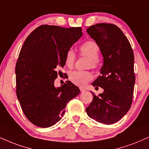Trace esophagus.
I'll use <instances>...</instances> for the list:
<instances>
[{
  "label": "esophagus",
  "instance_id": "34e87169",
  "mask_svg": "<svg viewBox=\"0 0 149 149\" xmlns=\"http://www.w3.org/2000/svg\"><path fill=\"white\" fill-rule=\"evenodd\" d=\"M80 92H85V89H84L83 87H80Z\"/></svg>",
  "mask_w": 149,
  "mask_h": 149
}]
</instances>
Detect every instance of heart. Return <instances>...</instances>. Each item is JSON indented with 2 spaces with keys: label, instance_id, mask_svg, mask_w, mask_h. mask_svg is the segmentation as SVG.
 I'll use <instances>...</instances> for the list:
<instances>
[{
  "label": "heart",
  "instance_id": "1",
  "mask_svg": "<svg viewBox=\"0 0 149 149\" xmlns=\"http://www.w3.org/2000/svg\"><path fill=\"white\" fill-rule=\"evenodd\" d=\"M81 55L89 58V66L96 68L99 57L100 49L96 42L87 41L80 47ZM76 60V53L73 49H69L66 53L64 62L68 67H72ZM92 73L88 71H73L69 73V79L72 83L78 86H85L92 79Z\"/></svg>",
  "mask_w": 149,
  "mask_h": 149
}]
</instances>
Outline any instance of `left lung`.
I'll list each match as a JSON object with an SVG mask.
<instances>
[{"instance_id":"8db88e82","label":"left lung","mask_w":149,"mask_h":149,"mask_svg":"<svg viewBox=\"0 0 149 149\" xmlns=\"http://www.w3.org/2000/svg\"><path fill=\"white\" fill-rule=\"evenodd\" d=\"M87 33L99 46L103 57L101 75L92 82L104 89L93 95L86 108L88 116L98 122L113 124L130 110L135 76L134 54L128 39L119 27L111 23H98L89 27Z\"/></svg>"}]
</instances>
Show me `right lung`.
<instances>
[{"instance_id":"1","label":"right lung","mask_w":149,"mask_h":149,"mask_svg":"<svg viewBox=\"0 0 149 149\" xmlns=\"http://www.w3.org/2000/svg\"><path fill=\"white\" fill-rule=\"evenodd\" d=\"M82 35V28L42 25L25 40L15 68L17 96L23 113L41 128L58 122L67 104L80 94L69 80L55 87L57 69L65 65L67 51Z\"/></svg>"}]
</instances>
